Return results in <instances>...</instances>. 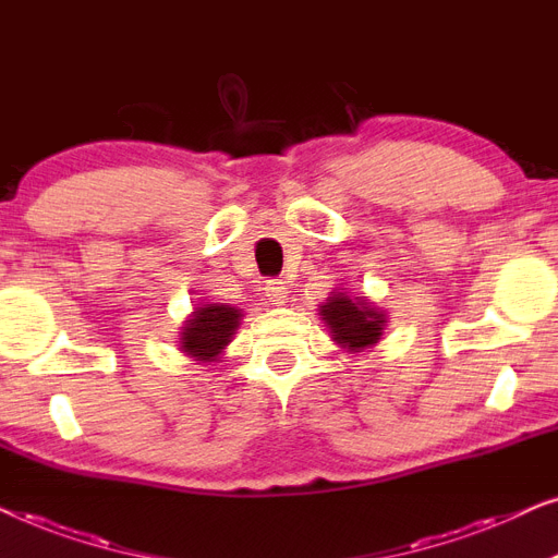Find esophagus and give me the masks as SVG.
I'll list each match as a JSON object with an SVG mask.
<instances>
[{
    "instance_id": "34e87169",
    "label": "esophagus",
    "mask_w": 558,
    "mask_h": 558,
    "mask_svg": "<svg viewBox=\"0 0 558 558\" xmlns=\"http://www.w3.org/2000/svg\"><path fill=\"white\" fill-rule=\"evenodd\" d=\"M265 293H268L272 305H282L288 301V288L282 280H268L265 282Z\"/></svg>"
}]
</instances>
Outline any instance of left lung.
<instances>
[{"label":"left lung","instance_id":"left-lung-1","mask_svg":"<svg viewBox=\"0 0 558 558\" xmlns=\"http://www.w3.org/2000/svg\"><path fill=\"white\" fill-rule=\"evenodd\" d=\"M331 339L349 351H361L374 347L381 336V326H387L381 311L368 305L361 295L336 293L320 305Z\"/></svg>","mask_w":558,"mask_h":558}]
</instances>
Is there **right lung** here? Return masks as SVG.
Here are the masks:
<instances>
[{"label": "right lung", "mask_w": 558, "mask_h": 558, "mask_svg": "<svg viewBox=\"0 0 558 558\" xmlns=\"http://www.w3.org/2000/svg\"><path fill=\"white\" fill-rule=\"evenodd\" d=\"M242 313L232 305L207 303L184 324L182 349L197 361H215L240 326Z\"/></svg>", "instance_id": "obj_1"}]
</instances>
